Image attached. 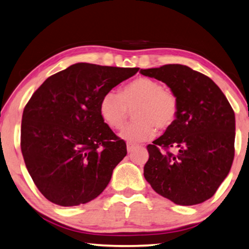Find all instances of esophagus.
Listing matches in <instances>:
<instances>
[{
    "label": "esophagus",
    "instance_id": "obj_1",
    "mask_svg": "<svg viewBox=\"0 0 249 249\" xmlns=\"http://www.w3.org/2000/svg\"><path fill=\"white\" fill-rule=\"evenodd\" d=\"M136 149V145L132 144V143H128L127 144V151L129 152V153H131V152Z\"/></svg>",
    "mask_w": 249,
    "mask_h": 249
}]
</instances>
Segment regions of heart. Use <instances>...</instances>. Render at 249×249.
<instances>
[{
	"mask_svg": "<svg viewBox=\"0 0 249 249\" xmlns=\"http://www.w3.org/2000/svg\"><path fill=\"white\" fill-rule=\"evenodd\" d=\"M132 110L136 120L122 130L120 137L130 143H139L155 137L156 128L171 127L178 116L179 102L172 89L145 76L128 83L121 93L111 89L100 98V116L111 129H120Z\"/></svg>",
	"mask_w": 249,
	"mask_h": 249,
	"instance_id": "1",
	"label": "heart"
}]
</instances>
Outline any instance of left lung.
<instances>
[{"instance_id": "obj_1", "label": "left lung", "mask_w": 249, "mask_h": 249, "mask_svg": "<svg viewBox=\"0 0 249 249\" xmlns=\"http://www.w3.org/2000/svg\"><path fill=\"white\" fill-rule=\"evenodd\" d=\"M175 91L179 110L174 124L146 146L144 177L156 193L180 206L210 199L234 160L235 115L210 77L187 65L141 69ZM171 148L178 152L173 154Z\"/></svg>"}]
</instances>
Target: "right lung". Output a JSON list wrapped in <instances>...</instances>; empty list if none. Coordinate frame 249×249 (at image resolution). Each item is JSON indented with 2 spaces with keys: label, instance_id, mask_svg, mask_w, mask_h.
I'll return each instance as SVG.
<instances>
[{
  "label": "right lung",
  "instance_id": "add662e5",
  "mask_svg": "<svg viewBox=\"0 0 249 249\" xmlns=\"http://www.w3.org/2000/svg\"><path fill=\"white\" fill-rule=\"evenodd\" d=\"M138 71L73 64L48 77L26 104L21 153L35 185L52 203H86L109 184L127 145L104 122L99 102Z\"/></svg>",
  "mask_w": 249,
  "mask_h": 249
}]
</instances>
